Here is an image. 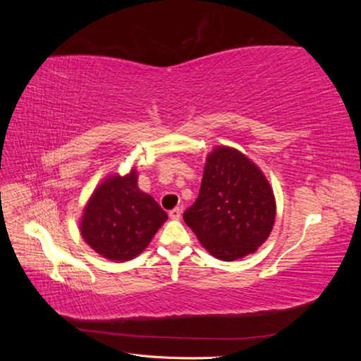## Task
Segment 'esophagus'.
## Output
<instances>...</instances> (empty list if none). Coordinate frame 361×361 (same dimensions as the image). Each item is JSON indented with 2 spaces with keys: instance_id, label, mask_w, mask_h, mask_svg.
<instances>
[{
  "instance_id": "34e87169",
  "label": "esophagus",
  "mask_w": 361,
  "mask_h": 361,
  "mask_svg": "<svg viewBox=\"0 0 361 361\" xmlns=\"http://www.w3.org/2000/svg\"><path fill=\"white\" fill-rule=\"evenodd\" d=\"M180 214H182V209H180V207H174V209H171V211L169 212L170 218H173V220H179V218H180Z\"/></svg>"
}]
</instances>
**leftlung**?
Wrapping results in <instances>:
<instances>
[{
    "mask_svg": "<svg viewBox=\"0 0 361 361\" xmlns=\"http://www.w3.org/2000/svg\"><path fill=\"white\" fill-rule=\"evenodd\" d=\"M183 221L214 257L241 259L268 239L276 221L274 192L253 161L233 147L216 146Z\"/></svg>",
    "mask_w": 361,
    "mask_h": 361,
    "instance_id": "obj_1",
    "label": "left lung"
}]
</instances>
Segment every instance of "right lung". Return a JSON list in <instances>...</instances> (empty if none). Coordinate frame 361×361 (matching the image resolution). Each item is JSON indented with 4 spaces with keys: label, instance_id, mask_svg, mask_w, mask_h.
Wrapping results in <instances>:
<instances>
[{
    "label": "right lung",
    "instance_id": "obj_1",
    "mask_svg": "<svg viewBox=\"0 0 361 361\" xmlns=\"http://www.w3.org/2000/svg\"><path fill=\"white\" fill-rule=\"evenodd\" d=\"M137 170L108 176L87 202L80 221L84 241L108 260L126 262L143 253L167 212L140 191Z\"/></svg>",
    "mask_w": 361,
    "mask_h": 361
}]
</instances>
